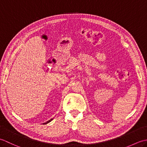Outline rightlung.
Listing matches in <instances>:
<instances>
[{"label":"right lung","mask_w":147,"mask_h":147,"mask_svg":"<svg viewBox=\"0 0 147 147\" xmlns=\"http://www.w3.org/2000/svg\"><path fill=\"white\" fill-rule=\"evenodd\" d=\"M53 120V119H50L49 121H47L46 122V123H43V124H47V123H50V122H51V121H52Z\"/></svg>","instance_id":"1"}]
</instances>
